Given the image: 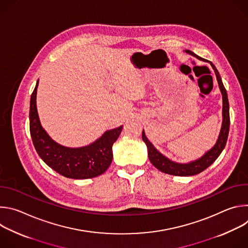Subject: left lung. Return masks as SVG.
<instances>
[{
	"label": "left lung",
	"instance_id": "1",
	"mask_svg": "<svg viewBox=\"0 0 248 248\" xmlns=\"http://www.w3.org/2000/svg\"><path fill=\"white\" fill-rule=\"evenodd\" d=\"M186 53L192 55L193 57H196L199 60H203L202 58L196 56L194 53H192L189 50L186 51ZM210 64L213 67L220 90L223 95V124H222V128L219 134V138L217 140L216 144L214 145L213 148H211L208 152H206L201 158L198 160L192 161L187 164H180V163H175L170 160H169L167 157L162 155L150 142V141L147 139L144 130L142 131V139L145 142L147 149H148V158L152 165L157 168L159 170L172 174V175H179V176H188V175H194L197 174L204 170H206L210 165L213 164L215 160L220 156L222 151L224 150L227 140H228V135H229V130H230V106H229V100H228V94L227 90L223 84L222 78L220 77V74L218 72V69L216 66L210 62Z\"/></svg>",
	"mask_w": 248,
	"mask_h": 248
}]
</instances>
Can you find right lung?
Returning <instances> with one entry per match:
<instances>
[{"label":"right lung","mask_w":248,"mask_h":248,"mask_svg":"<svg viewBox=\"0 0 248 248\" xmlns=\"http://www.w3.org/2000/svg\"><path fill=\"white\" fill-rule=\"evenodd\" d=\"M38 81L30 99L29 127L33 145L40 158L58 173L74 180L95 178L110 167L112 146L120 136L123 125L106 131L90 145L69 148L58 144L43 129L36 107Z\"/></svg>","instance_id":"add662e5"}]
</instances>
